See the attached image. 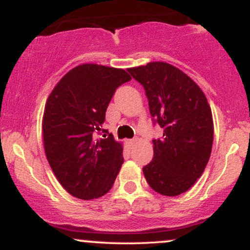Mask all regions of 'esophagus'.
<instances>
[{
  "mask_svg": "<svg viewBox=\"0 0 250 250\" xmlns=\"http://www.w3.org/2000/svg\"><path fill=\"white\" fill-rule=\"evenodd\" d=\"M137 142V139H133V140H129L128 141V145H129V147H134V145L135 143Z\"/></svg>",
  "mask_w": 250,
  "mask_h": 250,
  "instance_id": "34e87169",
  "label": "esophagus"
}]
</instances>
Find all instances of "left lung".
I'll use <instances>...</instances> for the list:
<instances>
[{
	"label": "left lung",
	"instance_id": "8db88e82",
	"mask_svg": "<svg viewBox=\"0 0 250 250\" xmlns=\"http://www.w3.org/2000/svg\"><path fill=\"white\" fill-rule=\"evenodd\" d=\"M128 71L143 85L153 121L163 128L161 139L153 140L154 157L143 174L156 193L177 196L193 187L210 157L214 125L207 97L169 63L150 62Z\"/></svg>",
	"mask_w": 250,
	"mask_h": 250
}]
</instances>
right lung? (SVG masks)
<instances>
[{"instance_id": "right-lung-1", "label": "right lung", "mask_w": 250, "mask_h": 250, "mask_svg": "<svg viewBox=\"0 0 250 250\" xmlns=\"http://www.w3.org/2000/svg\"><path fill=\"white\" fill-rule=\"evenodd\" d=\"M131 77L123 69L85 63L60 80L45 103L44 151L56 179L70 195L93 200L113 187L123 163L111 134L96 139L115 90Z\"/></svg>"}]
</instances>
